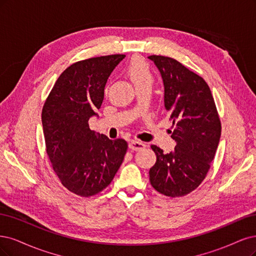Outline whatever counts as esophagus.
Masks as SVG:
<instances>
[{"label": "esophagus", "instance_id": "34e87169", "mask_svg": "<svg viewBox=\"0 0 256 256\" xmlns=\"http://www.w3.org/2000/svg\"><path fill=\"white\" fill-rule=\"evenodd\" d=\"M146 144L142 142H136V140H132V142L128 144V148L130 150L133 151H140V150H144L146 148Z\"/></svg>", "mask_w": 256, "mask_h": 256}]
</instances>
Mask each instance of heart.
Segmentation results:
<instances>
[{
	"mask_svg": "<svg viewBox=\"0 0 256 256\" xmlns=\"http://www.w3.org/2000/svg\"><path fill=\"white\" fill-rule=\"evenodd\" d=\"M126 72L136 89L144 86H152L153 84V72L150 66L142 57L132 58L126 66Z\"/></svg>",
	"mask_w": 256,
	"mask_h": 256,
	"instance_id": "heart-1",
	"label": "heart"
}]
</instances>
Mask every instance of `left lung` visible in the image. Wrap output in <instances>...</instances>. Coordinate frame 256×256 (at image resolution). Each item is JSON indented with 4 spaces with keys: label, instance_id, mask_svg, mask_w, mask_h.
Masks as SVG:
<instances>
[{
    "label": "left lung",
    "instance_id": "1",
    "mask_svg": "<svg viewBox=\"0 0 256 256\" xmlns=\"http://www.w3.org/2000/svg\"><path fill=\"white\" fill-rule=\"evenodd\" d=\"M164 88V107L172 121L174 151L164 153L151 146L156 162L150 183L160 194L176 198L194 192L203 182L221 135V122L208 83L174 58L151 55Z\"/></svg>",
    "mask_w": 256,
    "mask_h": 256
}]
</instances>
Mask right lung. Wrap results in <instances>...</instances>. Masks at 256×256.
<instances>
[{"mask_svg":"<svg viewBox=\"0 0 256 256\" xmlns=\"http://www.w3.org/2000/svg\"><path fill=\"white\" fill-rule=\"evenodd\" d=\"M126 57L114 54L72 64L57 78L44 102L41 120L46 154L62 184L80 196L108 186L124 160L128 142L89 128L102 105L104 88Z\"/></svg>","mask_w":256,"mask_h":256,"instance_id":"add662e5","label":"right lung"}]
</instances>
